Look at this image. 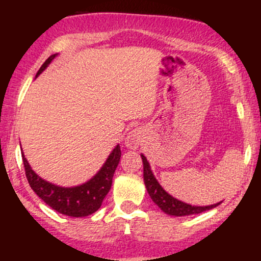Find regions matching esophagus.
Instances as JSON below:
<instances>
[{
    "label": "esophagus",
    "mask_w": 261,
    "mask_h": 261,
    "mask_svg": "<svg viewBox=\"0 0 261 261\" xmlns=\"http://www.w3.org/2000/svg\"><path fill=\"white\" fill-rule=\"evenodd\" d=\"M142 134H141L140 130H131L130 133L127 134L126 139H125V145H126L127 148L130 149H136L139 148V146L141 145V142H142Z\"/></svg>",
    "instance_id": "1"
}]
</instances>
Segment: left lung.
Wrapping results in <instances>:
<instances>
[{"instance_id":"8db88e82","label":"left lung","mask_w":261,"mask_h":261,"mask_svg":"<svg viewBox=\"0 0 261 261\" xmlns=\"http://www.w3.org/2000/svg\"><path fill=\"white\" fill-rule=\"evenodd\" d=\"M141 158H142L143 163V180H145L146 189H147L152 201H153L164 214L170 215V216H189V215L201 214L203 211L215 208L216 206H218L222 202L221 201L208 206H193L175 199V197L169 195V194L161 187L160 182L157 181V179L154 178L147 158L143 154H141Z\"/></svg>"}]
</instances>
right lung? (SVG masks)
<instances>
[{
	"label": "right lung",
	"mask_w": 261,
	"mask_h": 261,
	"mask_svg": "<svg viewBox=\"0 0 261 261\" xmlns=\"http://www.w3.org/2000/svg\"><path fill=\"white\" fill-rule=\"evenodd\" d=\"M56 55L58 54H54L41 65L35 77L43 72L50 62L56 58ZM120 146L116 145V147L107 158L106 163L103 164L99 172L93 176L91 180L86 181L85 184L77 185V187L64 188L41 179L32 169L22 152L25 176L33 191L53 210L58 211L59 214L71 217L89 216L100 207L104 197L107 196L112 188L113 176L119 162H120Z\"/></svg>",
	"instance_id": "obj_1"
}]
</instances>
